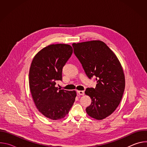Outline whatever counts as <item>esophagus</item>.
<instances>
[{
  "instance_id": "esophagus-1",
  "label": "esophagus",
  "mask_w": 147,
  "mask_h": 147,
  "mask_svg": "<svg viewBox=\"0 0 147 147\" xmlns=\"http://www.w3.org/2000/svg\"><path fill=\"white\" fill-rule=\"evenodd\" d=\"M77 93L79 95H84V91H77Z\"/></svg>"
}]
</instances>
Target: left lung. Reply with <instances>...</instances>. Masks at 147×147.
Returning a JSON list of instances; mask_svg holds the SVG:
<instances>
[{"label": "left lung", "instance_id": "1", "mask_svg": "<svg viewBox=\"0 0 147 147\" xmlns=\"http://www.w3.org/2000/svg\"><path fill=\"white\" fill-rule=\"evenodd\" d=\"M74 53L90 79L96 77L95 88L85 94L91 99L87 114L96 120L111 115L117 108L125 88V78L120 63L113 51L101 40L72 44Z\"/></svg>", "mask_w": 147, "mask_h": 147}]
</instances>
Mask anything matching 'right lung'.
<instances>
[{"mask_svg": "<svg viewBox=\"0 0 147 147\" xmlns=\"http://www.w3.org/2000/svg\"><path fill=\"white\" fill-rule=\"evenodd\" d=\"M73 53L67 44H52L34 56L29 71L30 91L38 111L53 120L64 118L72 107L75 91L59 90L56 81L62 80V69Z\"/></svg>", "mask_w": 147, "mask_h": 147, "instance_id": "right-lung-1", "label": "right lung"}]
</instances>
